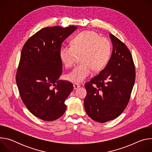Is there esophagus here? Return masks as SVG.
<instances>
[{
  "label": "esophagus",
  "mask_w": 152,
  "mask_h": 152,
  "mask_svg": "<svg viewBox=\"0 0 152 152\" xmlns=\"http://www.w3.org/2000/svg\"><path fill=\"white\" fill-rule=\"evenodd\" d=\"M80 85L78 84V83H74L73 84V87H74V89H77L78 88L80 87Z\"/></svg>",
  "instance_id": "obj_1"
}]
</instances>
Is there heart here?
I'll return each mask as SVG.
<instances>
[{
    "mask_svg": "<svg viewBox=\"0 0 152 152\" xmlns=\"http://www.w3.org/2000/svg\"><path fill=\"white\" fill-rule=\"evenodd\" d=\"M112 53L110 41L96 32H82L72 39V45H63L59 50L61 61L66 69L73 67L79 55L80 62L66 76L72 82H83L92 70L99 72L109 62Z\"/></svg>",
    "mask_w": 152,
    "mask_h": 152,
    "instance_id": "1",
    "label": "heart"
}]
</instances>
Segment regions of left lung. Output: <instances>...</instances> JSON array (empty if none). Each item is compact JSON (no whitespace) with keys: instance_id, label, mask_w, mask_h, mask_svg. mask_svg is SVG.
Segmentation results:
<instances>
[{"instance_id":"8db88e82","label":"left lung","mask_w":152,"mask_h":152,"mask_svg":"<svg viewBox=\"0 0 152 152\" xmlns=\"http://www.w3.org/2000/svg\"><path fill=\"white\" fill-rule=\"evenodd\" d=\"M113 49L110 59L99 75L85 85L84 100L88 115L99 123L118 117L125 110L135 80V68L131 52L112 34Z\"/></svg>"}]
</instances>
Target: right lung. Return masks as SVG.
Returning <instances> with one entry per match:
<instances>
[{
    "label": "right lung",
    "mask_w": 152,
    "mask_h": 152,
    "mask_svg": "<svg viewBox=\"0 0 152 152\" xmlns=\"http://www.w3.org/2000/svg\"><path fill=\"white\" fill-rule=\"evenodd\" d=\"M76 26L42 28L24 45L16 73L19 93L28 110L45 121L59 118L66 111L64 102L73 84L59 80L62 72L59 50Z\"/></svg>",
    "instance_id": "right-lung-1"
}]
</instances>
